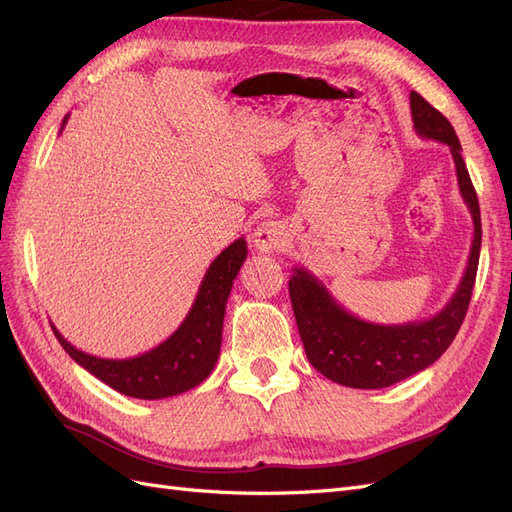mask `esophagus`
Listing matches in <instances>:
<instances>
[{"label": "esophagus", "mask_w": 512, "mask_h": 512, "mask_svg": "<svg viewBox=\"0 0 512 512\" xmlns=\"http://www.w3.org/2000/svg\"><path fill=\"white\" fill-rule=\"evenodd\" d=\"M252 239H254V247L258 252L271 254V252L280 250V247H284V243L288 239V232L282 222H262L254 230Z\"/></svg>", "instance_id": "34e87169"}]
</instances>
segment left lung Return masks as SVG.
<instances>
[{"label": "left lung", "mask_w": 512, "mask_h": 512, "mask_svg": "<svg viewBox=\"0 0 512 512\" xmlns=\"http://www.w3.org/2000/svg\"><path fill=\"white\" fill-rule=\"evenodd\" d=\"M412 123L418 136L448 145L457 170V185L474 222V239L461 282L440 312L406 324H376L356 318L339 305L318 277L294 267L288 282L290 303L309 363L329 380L350 389H384L436 363L466 318L480 256V209L459 138L440 111L416 91L410 94Z\"/></svg>", "instance_id": "8db88e82"}]
</instances>
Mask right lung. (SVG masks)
<instances>
[{"label":"right lung","instance_id":"1","mask_svg":"<svg viewBox=\"0 0 512 512\" xmlns=\"http://www.w3.org/2000/svg\"><path fill=\"white\" fill-rule=\"evenodd\" d=\"M66 121L68 115L61 123V130H64ZM245 258V239L241 237L232 241L209 265L190 312L177 331L149 352L130 356V359H102V356L74 348L55 329V324H51L53 333L76 363L121 395L136 399L181 395L207 380L215 363H218L226 301Z\"/></svg>","mask_w":512,"mask_h":512}]
</instances>
